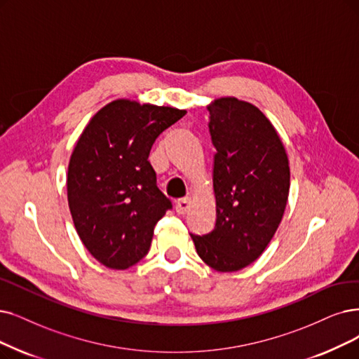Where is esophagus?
<instances>
[{"label": "esophagus", "mask_w": 359, "mask_h": 359, "mask_svg": "<svg viewBox=\"0 0 359 359\" xmlns=\"http://www.w3.org/2000/svg\"><path fill=\"white\" fill-rule=\"evenodd\" d=\"M190 197H184V198H178L177 203H175V209L180 215H184L185 212H187L190 209Z\"/></svg>", "instance_id": "34e87169"}]
</instances>
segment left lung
Here are the masks:
<instances>
[{
    "label": "left lung",
    "instance_id": "obj_1",
    "mask_svg": "<svg viewBox=\"0 0 359 359\" xmlns=\"http://www.w3.org/2000/svg\"><path fill=\"white\" fill-rule=\"evenodd\" d=\"M208 110L217 224L209 234L190 236L206 265L234 272L255 262L277 231L289 198V157L274 125L252 103L221 97Z\"/></svg>",
    "mask_w": 359,
    "mask_h": 359
}]
</instances>
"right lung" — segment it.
I'll return each mask as SVG.
<instances>
[{
	"instance_id": "add662e5",
	"label": "right lung",
	"mask_w": 359,
	"mask_h": 359,
	"mask_svg": "<svg viewBox=\"0 0 359 359\" xmlns=\"http://www.w3.org/2000/svg\"><path fill=\"white\" fill-rule=\"evenodd\" d=\"M185 110L119 98L85 126L67 168V202L76 233L95 259L126 269L150 249L170 200L149 162L153 142Z\"/></svg>"
}]
</instances>
